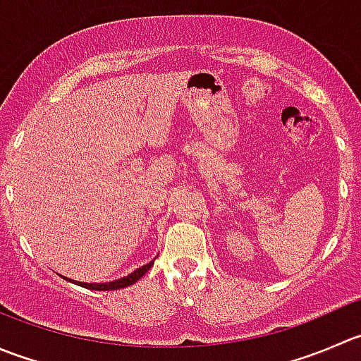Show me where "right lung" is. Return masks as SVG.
I'll return each instance as SVG.
<instances>
[{
	"mask_svg": "<svg viewBox=\"0 0 361 361\" xmlns=\"http://www.w3.org/2000/svg\"><path fill=\"white\" fill-rule=\"evenodd\" d=\"M153 262L155 261H149L148 264L141 266V268H137L135 271H132L130 275H127V277H121L118 279V281H111V282H99V284H86V282H77V281H72V279H66V277H61L66 279V281H70L72 284H77V286H82V288L86 289H93V291H114V289H123V288H128V286L135 284V282L139 281V279L142 277V275L148 274V269L152 268Z\"/></svg>",
	"mask_w": 361,
	"mask_h": 361,
	"instance_id": "right-lung-1",
	"label": "right lung"
}]
</instances>
